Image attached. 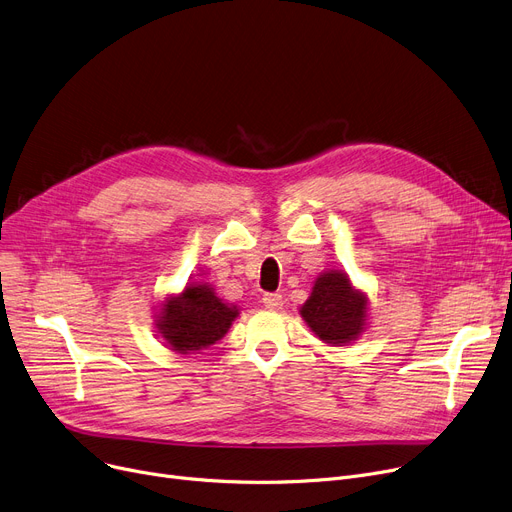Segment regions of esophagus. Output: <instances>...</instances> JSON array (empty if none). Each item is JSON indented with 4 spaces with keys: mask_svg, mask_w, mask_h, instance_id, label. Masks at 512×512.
<instances>
[{
    "mask_svg": "<svg viewBox=\"0 0 512 512\" xmlns=\"http://www.w3.org/2000/svg\"><path fill=\"white\" fill-rule=\"evenodd\" d=\"M263 305H265L267 309H272V311L282 309V294H278V292H267V294H263Z\"/></svg>",
    "mask_w": 512,
    "mask_h": 512,
    "instance_id": "34e87169",
    "label": "esophagus"
}]
</instances>
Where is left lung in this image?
I'll return each instance as SVG.
<instances>
[{"mask_svg": "<svg viewBox=\"0 0 512 512\" xmlns=\"http://www.w3.org/2000/svg\"><path fill=\"white\" fill-rule=\"evenodd\" d=\"M301 317L319 340L344 346L361 336L367 324V297L340 270L321 274L311 297L301 307Z\"/></svg>", "mask_w": 512, "mask_h": 512, "instance_id": "left-lung-1", "label": "left lung"}]
</instances>
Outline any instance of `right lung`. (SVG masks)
I'll return each instance as SVG.
<instances>
[{
	"label": "right lung",
	"mask_w": 512,
	"mask_h": 512,
	"mask_svg": "<svg viewBox=\"0 0 512 512\" xmlns=\"http://www.w3.org/2000/svg\"><path fill=\"white\" fill-rule=\"evenodd\" d=\"M236 317V305L224 303L209 284L193 282L161 303L155 326L172 351L188 355L224 338Z\"/></svg>",
	"instance_id": "1"
}]
</instances>
